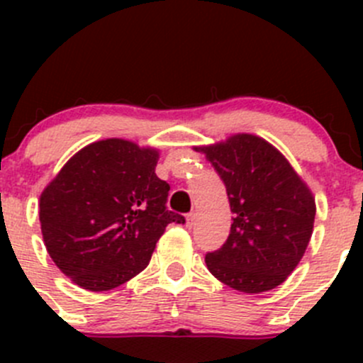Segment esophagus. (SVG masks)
Listing matches in <instances>:
<instances>
[{
  "mask_svg": "<svg viewBox=\"0 0 363 363\" xmlns=\"http://www.w3.org/2000/svg\"><path fill=\"white\" fill-rule=\"evenodd\" d=\"M186 226H188V228H193V226H195V214H188L186 216Z\"/></svg>",
  "mask_w": 363,
  "mask_h": 363,
  "instance_id": "esophagus-1",
  "label": "esophagus"
}]
</instances>
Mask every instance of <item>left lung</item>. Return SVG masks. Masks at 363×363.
I'll list each match as a JSON object with an SVG mask.
<instances>
[{"instance_id":"8db88e82","label":"left lung","mask_w":363,"mask_h":363,"mask_svg":"<svg viewBox=\"0 0 363 363\" xmlns=\"http://www.w3.org/2000/svg\"><path fill=\"white\" fill-rule=\"evenodd\" d=\"M195 151L223 179L233 212L226 242L205 255L207 269L244 294L274 290L307 250L316 216L313 193L290 161L256 135L237 133Z\"/></svg>"}]
</instances>
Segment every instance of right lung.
<instances>
[{"instance_id": "right-lung-1", "label": "right lung", "mask_w": 363, "mask_h": 363, "mask_svg": "<svg viewBox=\"0 0 363 363\" xmlns=\"http://www.w3.org/2000/svg\"><path fill=\"white\" fill-rule=\"evenodd\" d=\"M160 152L123 138L80 149L40 195L43 242L80 288L107 291L149 265L170 223V186L156 175Z\"/></svg>"}]
</instances>
